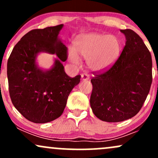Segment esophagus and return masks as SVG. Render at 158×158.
I'll return each mask as SVG.
<instances>
[{"mask_svg": "<svg viewBox=\"0 0 158 158\" xmlns=\"http://www.w3.org/2000/svg\"><path fill=\"white\" fill-rule=\"evenodd\" d=\"M81 80L83 81H87L88 80V79H90V77L88 74H86V73H83L81 75Z\"/></svg>", "mask_w": 158, "mask_h": 158, "instance_id": "34e87169", "label": "esophagus"}]
</instances>
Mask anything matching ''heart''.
<instances>
[{
  "label": "heart",
  "mask_w": 158,
  "mask_h": 158,
  "mask_svg": "<svg viewBox=\"0 0 158 158\" xmlns=\"http://www.w3.org/2000/svg\"><path fill=\"white\" fill-rule=\"evenodd\" d=\"M120 40L114 35L90 32L81 35L74 43V50L68 54V61L79 64V56L87 60V65L94 71H103L113 65L121 52Z\"/></svg>",
  "instance_id": "1"
}]
</instances>
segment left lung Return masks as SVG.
I'll return each instance as SVG.
<instances>
[{"instance_id":"1","label":"left lung","mask_w":158,"mask_h":158,"mask_svg":"<svg viewBox=\"0 0 158 158\" xmlns=\"http://www.w3.org/2000/svg\"><path fill=\"white\" fill-rule=\"evenodd\" d=\"M126 45L115 64L90 80V104L101 120L117 123L135 116L146 100L152 81V61L143 39L127 29Z\"/></svg>"}]
</instances>
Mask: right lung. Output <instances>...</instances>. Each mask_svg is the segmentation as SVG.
Masks as SVG:
<instances>
[{
    "mask_svg": "<svg viewBox=\"0 0 158 158\" xmlns=\"http://www.w3.org/2000/svg\"><path fill=\"white\" fill-rule=\"evenodd\" d=\"M63 26L27 32L14 47L7 61L11 100L16 109L32 123H46L59 118L69 94L80 81V75L68 77L61 63L67 59V48L59 36ZM41 52L58 57L50 69L37 64V57Z\"/></svg>",
    "mask_w": 158,
    "mask_h": 158,
    "instance_id": "add662e5",
    "label": "right lung"
}]
</instances>
